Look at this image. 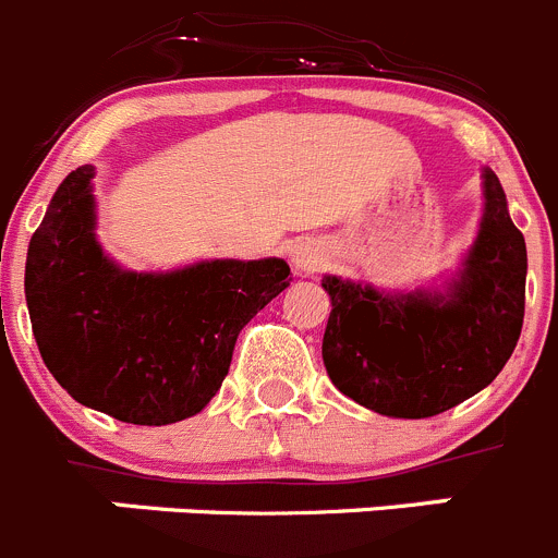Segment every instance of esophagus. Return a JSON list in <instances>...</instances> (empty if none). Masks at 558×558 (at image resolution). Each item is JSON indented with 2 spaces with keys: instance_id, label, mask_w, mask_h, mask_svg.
<instances>
[{
  "instance_id": "esophagus-1",
  "label": "esophagus",
  "mask_w": 558,
  "mask_h": 558,
  "mask_svg": "<svg viewBox=\"0 0 558 558\" xmlns=\"http://www.w3.org/2000/svg\"><path fill=\"white\" fill-rule=\"evenodd\" d=\"M291 262H294V269L300 275H316L322 267H325V247L314 239H303V242L294 247V255H291Z\"/></svg>"
}]
</instances>
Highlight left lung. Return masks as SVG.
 Wrapping results in <instances>:
<instances>
[{"mask_svg": "<svg viewBox=\"0 0 558 558\" xmlns=\"http://www.w3.org/2000/svg\"><path fill=\"white\" fill-rule=\"evenodd\" d=\"M484 215L462 269L444 291L385 294L327 275L322 357L343 397L390 418H429L498 377L518 347L525 311V239L507 195L484 170Z\"/></svg>", "mask_w": 558, "mask_h": 558, "instance_id": "1", "label": "left lung"}]
</instances>
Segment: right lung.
<instances>
[{"mask_svg":"<svg viewBox=\"0 0 558 558\" xmlns=\"http://www.w3.org/2000/svg\"><path fill=\"white\" fill-rule=\"evenodd\" d=\"M93 165L57 186L29 239L24 294L46 368L85 408L140 426L201 413L239 330L289 286L283 258L129 272L96 239Z\"/></svg>","mask_w":558,"mask_h":558,"instance_id":"obj_1","label":"right lung"}]
</instances>
